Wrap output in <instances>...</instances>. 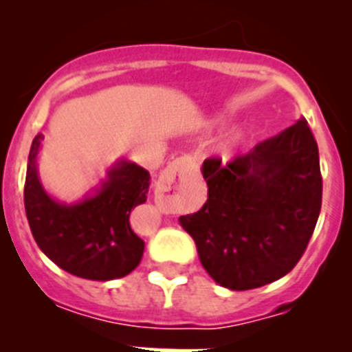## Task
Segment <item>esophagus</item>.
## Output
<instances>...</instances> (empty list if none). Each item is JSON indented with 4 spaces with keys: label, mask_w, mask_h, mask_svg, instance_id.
I'll list each match as a JSON object with an SVG mask.
<instances>
[{
    "label": "esophagus",
    "mask_w": 352,
    "mask_h": 352,
    "mask_svg": "<svg viewBox=\"0 0 352 352\" xmlns=\"http://www.w3.org/2000/svg\"><path fill=\"white\" fill-rule=\"evenodd\" d=\"M195 160L192 157H179L173 160L166 169L162 170L155 186V197L158 204H166V199L169 192L182 190L185 183L194 178Z\"/></svg>",
    "instance_id": "esophagus-1"
}]
</instances>
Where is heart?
Here are the masks:
<instances>
[{
    "instance_id": "heart-1",
    "label": "heart",
    "mask_w": 352,
    "mask_h": 352,
    "mask_svg": "<svg viewBox=\"0 0 352 352\" xmlns=\"http://www.w3.org/2000/svg\"><path fill=\"white\" fill-rule=\"evenodd\" d=\"M222 149H223V153H229V151H231V142H227V144H223Z\"/></svg>"
}]
</instances>
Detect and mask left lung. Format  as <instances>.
Wrapping results in <instances>:
<instances>
[{
	"label": "left lung",
	"instance_id": "left-lung-1",
	"mask_svg": "<svg viewBox=\"0 0 352 352\" xmlns=\"http://www.w3.org/2000/svg\"><path fill=\"white\" fill-rule=\"evenodd\" d=\"M208 201L179 223L194 238L208 275L247 291L287 275L303 256L321 213L319 149L301 118L222 166L203 164Z\"/></svg>",
	"mask_w": 352,
	"mask_h": 352
}]
</instances>
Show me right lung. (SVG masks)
<instances>
[{"label": "right lung", "mask_w": 352, "mask_h": 352, "mask_svg": "<svg viewBox=\"0 0 352 352\" xmlns=\"http://www.w3.org/2000/svg\"><path fill=\"white\" fill-rule=\"evenodd\" d=\"M38 133L28 157L24 208L40 250L61 270L88 280H114L138 268L144 241L130 227V211L146 203L149 173L121 158L107 178L77 203H60L45 192L36 158Z\"/></svg>", "instance_id": "1"}]
</instances>
